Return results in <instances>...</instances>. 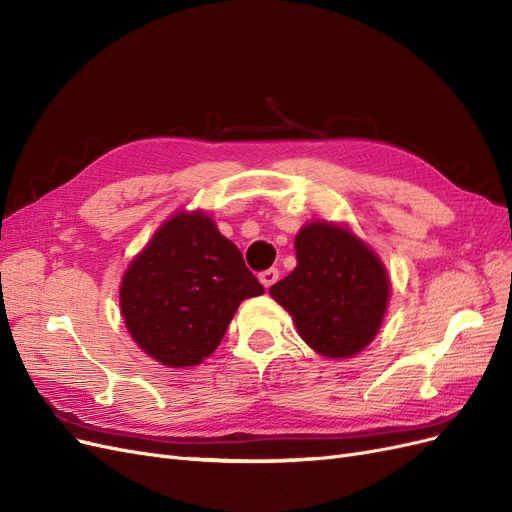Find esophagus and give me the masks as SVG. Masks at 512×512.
<instances>
[{"label": "esophagus", "mask_w": 512, "mask_h": 512, "mask_svg": "<svg viewBox=\"0 0 512 512\" xmlns=\"http://www.w3.org/2000/svg\"><path fill=\"white\" fill-rule=\"evenodd\" d=\"M258 280H260V284L265 286V288H271L277 280H280V271H277V269H267V271H262V273L258 275Z\"/></svg>", "instance_id": "1"}]
</instances>
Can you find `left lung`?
<instances>
[{
	"label": "left lung",
	"instance_id": "1",
	"mask_svg": "<svg viewBox=\"0 0 512 512\" xmlns=\"http://www.w3.org/2000/svg\"><path fill=\"white\" fill-rule=\"evenodd\" d=\"M297 267L269 288L292 316L303 342L327 359H348L378 335L391 277L371 247L346 224L307 222L294 239Z\"/></svg>",
	"mask_w": 512,
	"mask_h": 512
}]
</instances>
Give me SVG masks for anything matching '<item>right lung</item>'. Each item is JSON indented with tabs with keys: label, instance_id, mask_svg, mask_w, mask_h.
I'll return each instance as SVG.
<instances>
[{
	"label": "right lung",
	"instance_id": "add662e5",
	"mask_svg": "<svg viewBox=\"0 0 512 512\" xmlns=\"http://www.w3.org/2000/svg\"><path fill=\"white\" fill-rule=\"evenodd\" d=\"M265 292L205 211H177L123 271L119 305L136 346L166 367L203 363L241 301Z\"/></svg>",
	"mask_w": 512,
	"mask_h": 512
}]
</instances>
